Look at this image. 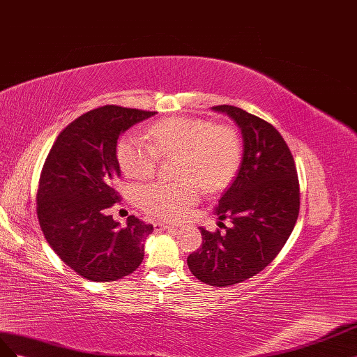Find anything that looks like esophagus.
Returning a JSON list of instances; mask_svg holds the SVG:
<instances>
[{
    "label": "esophagus",
    "mask_w": 357,
    "mask_h": 357,
    "mask_svg": "<svg viewBox=\"0 0 357 357\" xmlns=\"http://www.w3.org/2000/svg\"><path fill=\"white\" fill-rule=\"evenodd\" d=\"M154 227L155 230H175L176 226H173V224H169V222H161V221H157L154 222Z\"/></svg>",
    "instance_id": "esophagus-1"
}]
</instances>
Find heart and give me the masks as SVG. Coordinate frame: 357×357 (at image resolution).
Segmentation results:
<instances>
[{"label": "heart", "mask_w": 357, "mask_h": 357, "mask_svg": "<svg viewBox=\"0 0 357 357\" xmlns=\"http://www.w3.org/2000/svg\"><path fill=\"white\" fill-rule=\"evenodd\" d=\"M149 140L135 131L116 146L121 170L128 178L146 179L157 172L160 157H178L176 182H154L139 190V205L152 217L181 220L196 205L200 188L218 191L235 176L241 161V137L230 126L202 118L173 116L148 130Z\"/></svg>", "instance_id": "obj_1"}]
</instances>
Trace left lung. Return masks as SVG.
<instances>
[{"label":"left lung","instance_id":"left-lung-1","mask_svg":"<svg viewBox=\"0 0 357 357\" xmlns=\"http://www.w3.org/2000/svg\"><path fill=\"white\" fill-rule=\"evenodd\" d=\"M236 122L243 154L238 175L215 206L226 231L202 230V247L188 256L192 275L229 287L261 272L291 235L301 206L296 165L280 131L268 121L235 106H213Z\"/></svg>","mask_w":357,"mask_h":357}]
</instances>
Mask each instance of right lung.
Here are the masks:
<instances>
[{
	"mask_svg": "<svg viewBox=\"0 0 357 357\" xmlns=\"http://www.w3.org/2000/svg\"><path fill=\"white\" fill-rule=\"evenodd\" d=\"M157 112L101 106L80 115L58 135L40 173L37 217L59 259L89 281H116L144 260L152 224L130 215L119 227L109 209L121 196L116 142L121 133Z\"/></svg>",
	"mask_w": 357,
	"mask_h": 357,
	"instance_id": "1",
	"label": "right lung"
}]
</instances>
